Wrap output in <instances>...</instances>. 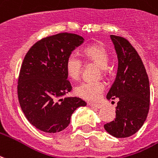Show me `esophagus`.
Masks as SVG:
<instances>
[{"label": "esophagus", "instance_id": "esophagus-1", "mask_svg": "<svg viewBox=\"0 0 158 158\" xmlns=\"http://www.w3.org/2000/svg\"><path fill=\"white\" fill-rule=\"evenodd\" d=\"M88 105L89 106H91V107H94V108H97V109H101L103 107V106H101V105H99V104H94V103H90V102H89Z\"/></svg>", "mask_w": 158, "mask_h": 158}]
</instances>
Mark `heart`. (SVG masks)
I'll list each match as a JSON object with an SVG mask.
<instances>
[{
    "mask_svg": "<svg viewBox=\"0 0 158 158\" xmlns=\"http://www.w3.org/2000/svg\"><path fill=\"white\" fill-rule=\"evenodd\" d=\"M84 58L87 61H92L99 64L103 72H106L109 64L110 56L108 51L101 44H94L85 48L83 51ZM83 63L79 56L70 53L65 61L66 73L71 79H77L82 71ZM105 89V85L101 81H83L75 87V94L87 100H99Z\"/></svg>",
    "mask_w": 158,
    "mask_h": 158,
    "instance_id": "obj_1",
    "label": "heart"
}]
</instances>
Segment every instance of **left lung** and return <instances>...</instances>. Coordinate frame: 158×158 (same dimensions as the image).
Masks as SVG:
<instances>
[{
	"instance_id": "obj_1",
	"label": "left lung",
	"mask_w": 158,
	"mask_h": 158,
	"mask_svg": "<svg viewBox=\"0 0 158 158\" xmlns=\"http://www.w3.org/2000/svg\"><path fill=\"white\" fill-rule=\"evenodd\" d=\"M118 58L116 78L106 95L107 100L119 99L115 121L104 127L117 138L137 132L148 117L150 106V85L140 56L124 37L110 35Z\"/></svg>"
}]
</instances>
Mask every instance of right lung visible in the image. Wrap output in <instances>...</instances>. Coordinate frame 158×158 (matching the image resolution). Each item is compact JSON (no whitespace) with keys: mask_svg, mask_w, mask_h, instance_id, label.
I'll return each instance as SVG.
<instances>
[{"mask_svg":"<svg viewBox=\"0 0 158 158\" xmlns=\"http://www.w3.org/2000/svg\"><path fill=\"white\" fill-rule=\"evenodd\" d=\"M84 38L63 32L41 39L27 52L20 70L17 94L26 118L37 129L57 133L69 125L76 109L86 103L65 97L72 89L65 70L66 58Z\"/></svg>","mask_w":158,"mask_h":158,"instance_id":"obj_1","label":"right lung"}]
</instances>
